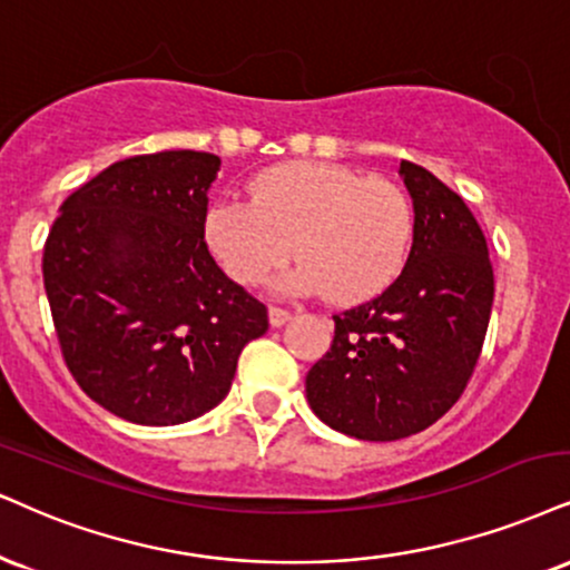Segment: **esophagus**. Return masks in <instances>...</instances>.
I'll return each mask as SVG.
<instances>
[{
	"mask_svg": "<svg viewBox=\"0 0 570 570\" xmlns=\"http://www.w3.org/2000/svg\"><path fill=\"white\" fill-rule=\"evenodd\" d=\"M293 314L287 312V308H279V306H269V322L272 327H283L285 322H291Z\"/></svg>",
	"mask_w": 570,
	"mask_h": 570,
	"instance_id": "obj_1",
	"label": "esophagus"
}]
</instances>
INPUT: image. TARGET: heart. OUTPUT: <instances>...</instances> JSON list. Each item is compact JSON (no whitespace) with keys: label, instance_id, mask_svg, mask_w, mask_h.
<instances>
[{"label":"heart","instance_id":"1","mask_svg":"<svg viewBox=\"0 0 570 570\" xmlns=\"http://www.w3.org/2000/svg\"><path fill=\"white\" fill-rule=\"evenodd\" d=\"M250 203L216 200L203 219L208 250L232 279L256 285L293 256L283 279L298 293L360 304L399 277L412 248L414 210L393 181L320 160L279 164L256 174Z\"/></svg>","mask_w":570,"mask_h":570}]
</instances>
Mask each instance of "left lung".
Here are the masks:
<instances>
[{"instance_id": "obj_1", "label": "left lung", "mask_w": 570, "mask_h": 570, "mask_svg": "<svg viewBox=\"0 0 570 570\" xmlns=\"http://www.w3.org/2000/svg\"><path fill=\"white\" fill-rule=\"evenodd\" d=\"M414 208L402 274L367 304L335 314L333 346L306 375L322 423L362 441H399L452 410L479 362L494 304L487 237L465 200L410 160Z\"/></svg>"}]
</instances>
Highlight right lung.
I'll use <instances>...</instances> for the list:
<instances>
[{"label":"right lung","mask_w":570,"mask_h":570,"mask_svg":"<svg viewBox=\"0 0 570 570\" xmlns=\"http://www.w3.org/2000/svg\"><path fill=\"white\" fill-rule=\"evenodd\" d=\"M214 153L118 160L60 206L45 291L62 356L89 399L137 425H179L232 389L266 306L232 283L203 240Z\"/></svg>","instance_id":"obj_1"}]
</instances>
